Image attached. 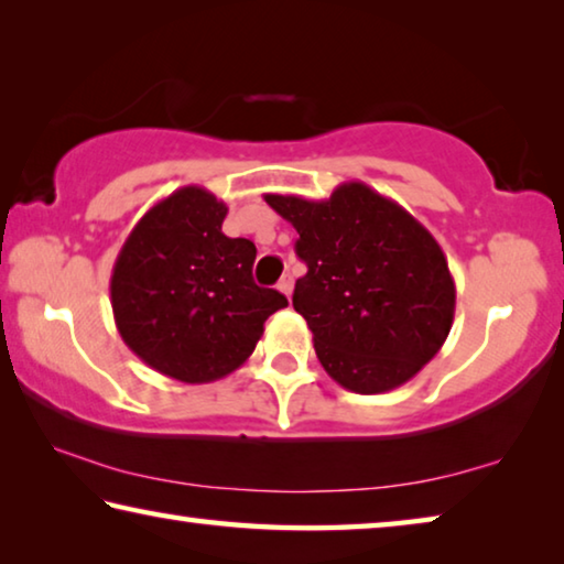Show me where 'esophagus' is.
I'll use <instances>...</instances> for the list:
<instances>
[{"mask_svg":"<svg viewBox=\"0 0 564 564\" xmlns=\"http://www.w3.org/2000/svg\"><path fill=\"white\" fill-rule=\"evenodd\" d=\"M279 291L285 295V299H291V293H293V279H291V275H283V279L279 281Z\"/></svg>","mask_w":564,"mask_h":564,"instance_id":"esophagus-1","label":"esophagus"}]
</instances>
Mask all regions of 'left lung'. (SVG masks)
<instances>
[{"label":"left lung","mask_w":564,"mask_h":564,"mask_svg":"<svg viewBox=\"0 0 564 564\" xmlns=\"http://www.w3.org/2000/svg\"><path fill=\"white\" fill-rule=\"evenodd\" d=\"M295 231L308 273L293 308L338 386L388 393L443 348L455 316V281L433 234L393 198L348 181L330 198L265 194Z\"/></svg>","instance_id":"left-lung-1"}]
</instances>
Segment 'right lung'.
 Here are the masks:
<instances>
[{
	"label": "right lung",
	"mask_w": 564,
	"mask_h": 564,
	"mask_svg": "<svg viewBox=\"0 0 564 564\" xmlns=\"http://www.w3.org/2000/svg\"><path fill=\"white\" fill-rule=\"evenodd\" d=\"M228 206L204 186L161 198L133 226L111 271L121 340L181 383H212L241 368L285 295L253 283L256 246L228 238Z\"/></svg>",
	"instance_id": "1"
}]
</instances>
